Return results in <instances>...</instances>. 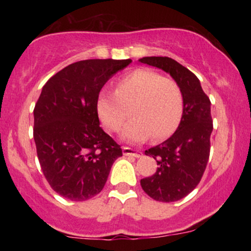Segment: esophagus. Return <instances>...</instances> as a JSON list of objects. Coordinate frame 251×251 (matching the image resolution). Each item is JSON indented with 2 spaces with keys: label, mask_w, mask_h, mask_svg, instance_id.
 I'll list each match as a JSON object with an SVG mask.
<instances>
[{
  "label": "esophagus",
  "mask_w": 251,
  "mask_h": 251,
  "mask_svg": "<svg viewBox=\"0 0 251 251\" xmlns=\"http://www.w3.org/2000/svg\"><path fill=\"white\" fill-rule=\"evenodd\" d=\"M123 153L124 155H129V157H134V158H139L142 155V152L135 151V150L131 149V148H123Z\"/></svg>",
  "instance_id": "1"
}]
</instances>
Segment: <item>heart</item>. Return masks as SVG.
Returning <instances> with one entry per match:
<instances>
[{
	"label": "heart",
	"mask_w": 251,
	"mask_h": 251,
	"mask_svg": "<svg viewBox=\"0 0 251 251\" xmlns=\"http://www.w3.org/2000/svg\"><path fill=\"white\" fill-rule=\"evenodd\" d=\"M131 114L120 137L129 143H142L152 135L154 142L172 135L181 122L183 94L174 80L150 68H138L120 77L116 93L98 94L97 112L107 132H117Z\"/></svg>",
	"instance_id": "heart-1"
}]
</instances>
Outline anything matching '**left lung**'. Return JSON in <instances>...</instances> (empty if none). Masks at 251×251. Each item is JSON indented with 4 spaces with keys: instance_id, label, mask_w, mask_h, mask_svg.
Segmentation results:
<instances>
[{
    "instance_id": "left-lung-1",
    "label": "left lung",
    "mask_w": 251,
    "mask_h": 251,
    "mask_svg": "<svg viewBox=\"0 0 251 251\" xmlns=\"http://www.w3.org/2000/svg\"><path fill=\"white\" fill-rule=\"evenodd\" d=\"M139 61L169 73L179 86L184 101L177 131L168 140L145 151L146 155L154 158L158 168L153 176L143 178L140 185L154 201H179L198 185L208 164L212 132L211 102L198 77L176 60L145 56Z\"/></svg>"
}]
</instances>
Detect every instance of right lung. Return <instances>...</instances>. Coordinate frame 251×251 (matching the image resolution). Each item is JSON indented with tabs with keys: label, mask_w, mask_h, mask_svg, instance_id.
Listing matches in <instances>:
<instances>
[{
	"label": "right lung",
	"mask_w": 251,
	"mask_h": 251,
	"mask_svg": "<svg viewBox=\"0 0 251 251\" xmlns=\"http://www.w3.org/2000/svg\"><path fill=\"white\" fill-rule=\"evenodd\" d=\"M131 59L82 60L46 82L34 108V140L51 189L70 201L99 194L120 146L100 127L97 98L106 82Z\"/></svg>",
	"instance_id": "obj_1"
}]
</instances>
